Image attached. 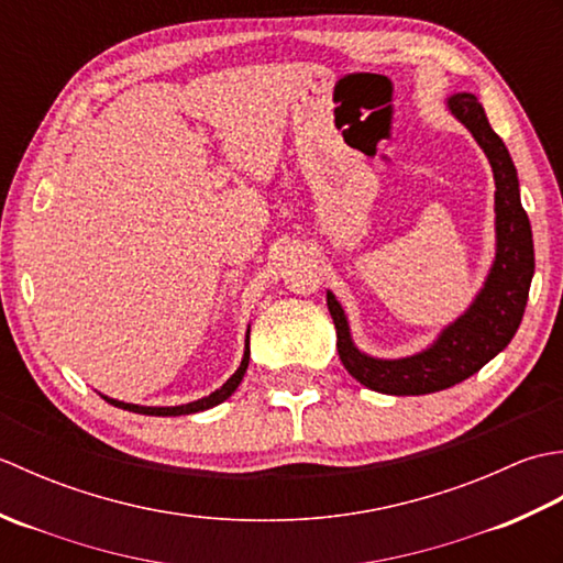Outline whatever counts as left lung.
I'll return each instance as SVG.
<instances>
[{"label":"left lung","mask_w":563,"mask_h":563,"mask_svg":"<svg viewBox=\"0 0 563 563\" xmlns=\"http://www.w3.org/2000/svg\"><path fill=\"white\" fill-rule=\"evenodd\" d=\"M448 111L470 130L492 164L496 194V256L484 285L464 312L440 329L433 343L404 357H375L357 349L336 295L327 290V305L336 324V349L343 367L379 394L418 397L460 385L466 377L494 361L516 336L528 305L534 275L532 227L520 202L518 169L494 128L488 125L484 106L474 93H452Z\"/></svg>","instance_id":"obj_1"}]
</instances>
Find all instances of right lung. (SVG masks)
Here are the masks:
<instances>
[{
	"label": "right lung",
	"instance_id": "add662e5",
	"mask_svg": "<svg viewBox=\"0 0 563 563\" xmlns=\"http://www.w3.org/2000/svg\"><path fill=\"white\" fill-rule=\"evenodd\" d=\"M249 331L251 327L246 329V341H244V355H242V363H239V367L234 369V375L224 382V385L220 389H214L212 394H208V397H202L198 401H190V404H181V406H140V404H128V401H118V399H111L106 397V394H101V397L118 406V409L123 411H133V413H142V416H188V413H200V411H208L212 409V406H218L222 401H227L232 397V394L236 391V387L242 385V379L246 375V367H249Z\"/></svg>",
	"mask_w": 563,
	"mask_h": 563
}]
</instances>
